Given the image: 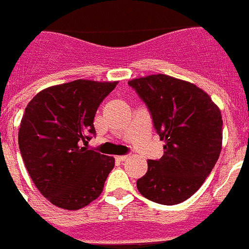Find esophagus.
Returning <instances> with one entry per match:
<instances>
[{
	"mask_svg": "<svg viewBox=\"0 0 249 249\" xmlns=\"http://www.w3.org/2000/svg\"><path fill=\"white\" fill-rule=\"evenodd\" d=\"M115 159L118 160V161H120V162H123V161H125V160H128L129 156L128 155H124V156H116Z\"/></svg>",
	"mask_w": 249,
	"mask_h": 249,
	"instance_id": "esophagus-1",
	"label": "esophagus"
}]
</instances>
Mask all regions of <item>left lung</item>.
Returning <instances> with one entry per match:
<instances>
[{"mask_svg":"<svg viewBox=\"0 0 249 249\" xmlns=\"http://www.w3.org/2000/svg\"><path fill=\"white\" fill-rule=\"evenodd\" d=\"M148 108L153 126L165 141V153L149 160L137 180L143 197L178 205L195 195L219 160L223 119L210 96L192 83L165 74L128 83Z\"/></svg>","mask_w":249,"mask_h":249,"instance_id":"obj_1","label":"left lung"}]
</instances>
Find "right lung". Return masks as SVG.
Returning a JSON list of instances; mask_svg holds the SVG:
<instances>
[{
    "mask_svg": "<svg viewBox=\"0 0 249 249\" xmlns=\"http://www.w3.org/2000/svg\"><path fill=\"white\" fill-rule=\"evenodd\" d=\"M116 87L78 79L50 87L30 101L19 148L38 191L65 210H79L102 193L115 159L87 148L96 135L97 108Z\"/></svg>",
    "mask_w": 249,
    "mask_h": 249,
    "instance_id": "obj_1",
    "label": "right lung"
}]
</instances>
